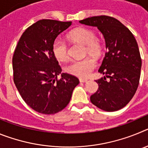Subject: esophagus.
Masks as SVG:
<instances>
[{
  "label": "esophagus",
  "instance_id": "34e87169",
  "mask_svg": "<svg viewBox=\"0 0 148 148\" xmlns=\"http://www.w3.org/2000/svg\"><path fill=\"white\" fill-rule=\"evenodd\" d=\"M79 81H80V82H82V83H84V82H87V79H86V78H79Z\"/></svg>",
  "mask_w": 148,
  "mask_h": 148
}]
</instances>
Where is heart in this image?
<instances>
[{
	"label": "heart",
	"mask_w": 148,
	"mask_h": 148,
	"mask_svg": "<svg viewBox=\"0 0 148 148\" xmlns=\"http://www.w3.org/2000/svg\"><path fill=\"white\" fill-rule=\"evenodd\" d=\"M68 38L75 44L85 45V53L92 56H99L102 52V44L101 40L95 37L92 29L78 27L68 34ZM53 53L56 59L62 62L69 59L68 46L64 40L56 38L53 44ZM96 66L93 58L87 57L79 61L72 62L66 67V73L82 78L88 77Z\"/></svg>",
	"instance_id": "heart-1"
}]
</instances>
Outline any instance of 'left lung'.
Wrapping results in <instances>:
<instances>
[{
  "mask_svg": "<svg viewBox=\"0 0 148 148\" xmlns=\"http://www.w3.org/2000/svg\"><path fill=\"white\" fill-rule=\"evenodd\" d=\"M79 22L97 27L104 35L107 49L99 70L105 76L95 81L99 89L90 96V101L103 110H119L130 102L139 84L142 59L136 40L113 17H90Z\"/></svg>",
  "mask_w": 148,
  "mask_h": 148,
  "instance_id": "obj_1",
  "label": "left lung"
}]
</instances>
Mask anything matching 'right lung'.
<instances>
[{
  "label": "right lung",
  "mask_w": 148,
  "mask_h": 148,
  "mask_svg": "<svg viewBox=\"0 0 148 148\" xmlns=\"http://www.w3.org/2000/svg\"><path fill=\"white\" fill-rule=\"evenodd\" d=\"M72 24L43 19L22 34L12 58L13 80L22 99L34 110L55 114L66 107L78 78L61 73L53 55V44L60 33Z\"/></svg>",
  "instance_id": "right-lung-1"
}]
</instances>
